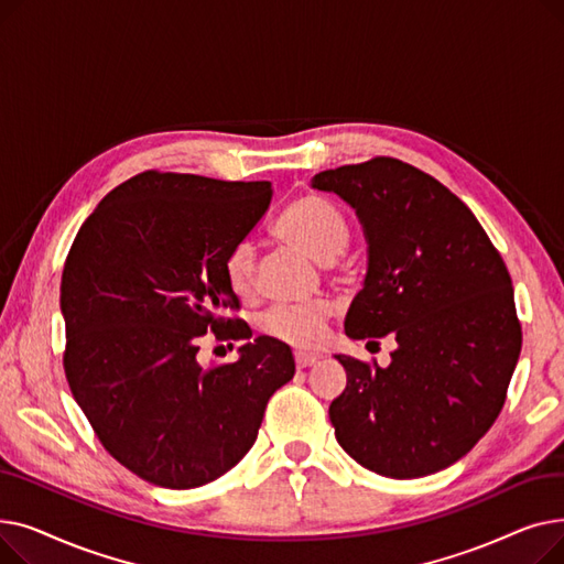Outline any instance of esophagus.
Instances as JSON below:
<instances>
[{"mask_svg":"<svg viewBox=\"0 0 564 564\" xmlns=\"http://www.w3.org/2000/svg\"><path fill=\"white\" fill-rule=\"evenodd\" d=\"M294 364H297V368H311L317 364V357H313V354H294Z\"/></svg>","mask_w":564,"mask_h":564,"instance_id":"1","label":"esophagus"}]
</instances>
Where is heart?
<instances>
[{
	"instance_id": "heart-1",
	"label": "heart",
	"mask_w": 564,
	"mask_h": 564,
	"mask_svg": "<svg viewBox=\"0 0 564 564\" xmlns=\"http://www.w3.org/2000/svg\"><path fill=\"white\" fill-rule=\"evenodd\" d=\"M276 235L306 256L329 262L338 258L349 228L338 207L322 196H300L288 205L276 224ZM224 276L237 297H251L256 290V247L251 240L235 242L224 256ZM332 304L317 300L300 306H274L260 319V332L290 347H315L327 332Z\"/></svg>"
}]
</instances>
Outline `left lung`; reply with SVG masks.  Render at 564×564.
<instances>
[{"instance_id":"1","label":"left lung","mask_w":564,"mask_h":564,"mask_svg":"<svg viewBox=\"0 0 564 564\" xmlns=\"http://www.w3.org/2000/svg\"><path fill=\"white\" fill-rule=\"evenodd\" d=\"M357 210L368 274L345 334L393 336L391 366L338 354L329 406L340 446L379 476L423 478L462 459L498 419L521 351L506 262L466 203L430 173L372 158L313 175Z\"/></svg>"}]
</instances>
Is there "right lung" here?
<instances>
[{"label":"right lung","mask_w":564,"mask_h":564,"mask_svg":"<svg viewBox=\"0 0 564 564\" xmlns=\"http://www.w3.org/2000/svg\"><path fill=\"white\" fill-rule=\"evenodd\" d=\"M272 183L137 173L77 230L62 276L68 387L105 451L166 489L221 478L258 436L267 400L294 375L285 343L251 340L224 276L226 251L272 200ZM247 339L203 369L199 338Z\"/></svg>","instance_id":"add662e5"}]
</instances>
